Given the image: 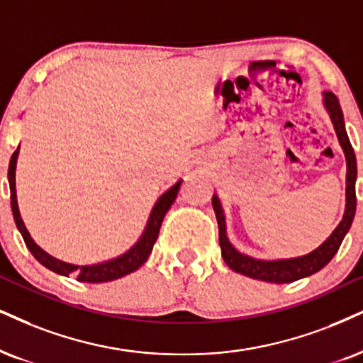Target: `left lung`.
Returning a JSON list of instances; mask_svg holds the SVG:
<instances>
[{"instance_id": "8db88e82", "label": "left lung", "mask_w": 363, "mask_h": 363, "mask_svg": "<svg viewBox=\"0 0 363 363\" xmlns=\"http://www.w3.org/2000/svg\"><path fill=\"white\" fill-rule=\"evenodd\" d=\"M323 104L326 113H328L332 124L337 133L338 143L342 146L343 153L347 160V190H345V213H343L342 222L338 223L337 229L332 232V235L325 240L323 244L318 245L310 254L299 257L291 259H276V261H264V259L250 257L247 254L239 252L234 245L227 239V227H225V216H223V208L220 205L217 195L212 196V205L216 210V217L218 223V242H220L222 257L227 266L232 271L239 272V274L249 276L252 279L266 281V283H293V281L301 279V277L311 276L332 261L335 254L338 252L340 245H342L343 237L350 230L353 217H355L357 208V196H355V182H357V160L353 147L348 140V134L345 131V121H343V113L340 102L333 92H323Z\"/></svg>"}]
</instances>
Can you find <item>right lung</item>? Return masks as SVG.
<instances>
[{
  "instance_id": "1",
  "label": "right lung",
  "mask_w": 363,
  "mask_h": 363,
  "mask_svg": "<svg viewBox=\"0 0 363 363\" xmlns=\"http://www.w3.org/2000/svg\"><path fill=\"white\" fill-rule=\"evenodd\" d=\"M18 153H20V146L16 147L15 153L11 155L10 167H8V183H10V199H11V212L13 218H15V223L20 230L21 237H23L26 247L30 249V252L33 254L35 259L40 264H43L45 267L57 272V274L62 276H77V281H82V283H107V281L119 279V277L131 274L136 269H140L150 257L151 250H153V245L158 239L161 222H163L164 216L172 207L174 199H177L178 191H180V185L183 180H178L172 189H168L163 195L156 200L153 210H151L150 217H147L146 227L143 230L140 239L136 240V244L133 245L131 249H128L126 252L121 254V256L109 259V261L91 264V266H77V264H69L60 261V259H55L50 254H47L45 250L40 247V245L35 244V240L31 239L30 232L26 230L23 218L20 216V210H18V200H16V160Z\"/></svg>"
}]
</instances>
